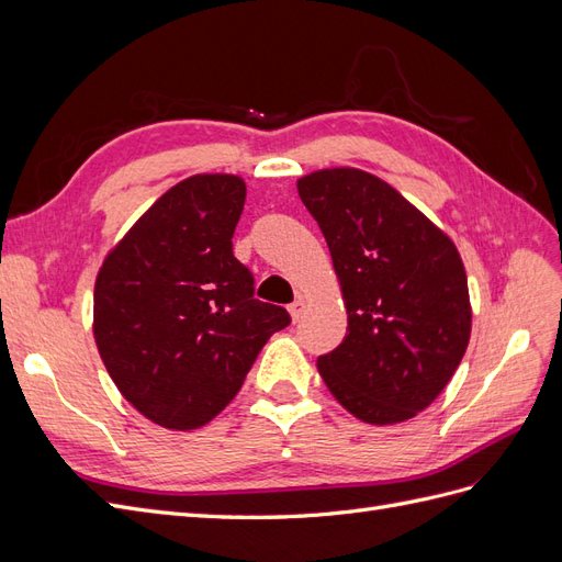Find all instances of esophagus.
<instances>
[{"mask_svg": "<svg viewBox=\"0 0 562 562\" xmlns=\"http://www.w3.org/2000/svg\"><path fill=\"white\" fill-rule=\"evenodd\" d=\"M288 312H291L293 321H297L304 314V300H295L293 304H288Z\"/></svg>", "mask_w": 562, "mask_h": 562, "instance_id": "1", "label": "esophagus"}]
</instances>
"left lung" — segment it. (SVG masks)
<instances>
[{
	"label": "left lung",
	"instance_id": "obj_1",
	"mask_svg": "<svg viewBox=\"0 0 562 562\" xmlns=\"http://www.w3.org/2000/svg\"><path fill=\"white\" fill-rule=\"evenodd\" d=\"M347 307V337L318 356L330 394L368 424L429 407L462 361L471 304L462 258L394 187L359 168L297 180Z\"/></svg>",
	"mask_w": 562,
	"mask_h": 562
}]
</instances>
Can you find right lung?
<instances>
[{
    "label": "right lung",
    "instance_id": "obj_1",
    "mask_svg": "<svg viewBox=\"0 0 562 562\" xmlns=\"http://www.w3.org/2000/svg\"><path fill=\"white\" fill-rule=\"evenodd\" d=\"M246 201L236 176H192L155 201L108 255L93 337L122 396L159 427L190 431L239 394L267 339L291 323L255 300L232 236Z\"/></svg>",
    "mask_w": 562,
    "mask_h": 562
}]
</instances>
